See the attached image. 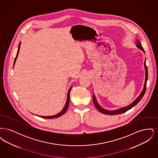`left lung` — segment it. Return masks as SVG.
I'll return each mask as SVG.
<instances>
[{"label": "left lung", "mask_w": 158, "mask_h": 158, "mask_svg": "<svg viewBox=\"0 0 158 158\" xmlns=\"http://www.w3.org/2000/svg\"><path fill=\"white\" fill-rule=\"evenodd\" d=\"M136 46L137 47H138L140 50H142L143 52L144 53V50L143 49V47L142 46V44L140 42L139 40H137L136 41ZM144 68H145V71H146V77H145V82H144V86H143V89L142 92L140 93V94L139 95V97L135 99V100L130 105H128L127 106L125 107H123L119 108L118 110H113V111H110V110H107L104 109L103 108H102L100 105L98 104L96 98L94 95H93V102L95 106L97 108V109L98 110V111L100 113L104 114H107V115H117V114H122V113H125L128 110H130L131 108H132L133 107H134L136 104H138V102L142 99V98H143L145 92H146V83H147V81H148V68L146 66V60L144 61Z\"/></svg>", "instance_id": "1"}]
</instances>
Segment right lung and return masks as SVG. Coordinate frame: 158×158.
<instances>
[{"mask_svg": "<svg viewBox=\"0 0 158 158\" xmlns=\"http://www.w3.org/2000/svg\"><path fill=\"white\" fill-rule=\"evenodd\" d=\"M20 45H21V43H19V44L18 46V52L16 53V57H15V60H14V66L15 65V61L16 60V59L18 57V53H19V49H20ZM72 89V87H70V88L68 90V97H67V100H66V104L64 107L63 108V110L60 111V113L57 114L56 115H50V116H40V115H37L38 117H40L41 118H47V119H52V118H57V117H59L61 115H62L63 114H64L65 112L67 111V110L68 109V107H69V101H70V92L71 90Z\"/></svg>", "mask_w": 158, "mask_h": 158, "instance_id": "right-lung-1", "label": "right lung"}]
</instances>
